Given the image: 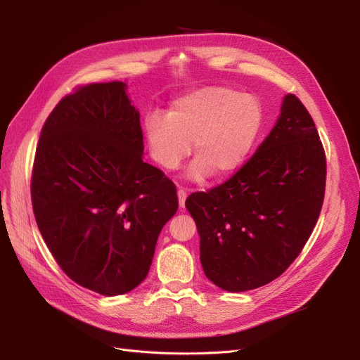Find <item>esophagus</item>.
I'll return each mask as SVG.
<instances>
[{"mask_svg": "<svg viewBox=\"0 0 360 360\" xmlns=\"http://www.w3.org/2000/svg\"><path fill=\"white\" fill-rule=\"evenodd\" d=\"M177 197H179V205H180V209H184V202H186V197H188L186 191H184V189H179V191H177Z\"/></svg>", "mask_w": 360, "mask_h": 360, "instance_id": "esophagus-1", "label": "esophagus"}]
</instances>
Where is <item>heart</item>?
Listing matches in <instances>:
<instances>
[{"instance_id": "b5f03b06", "label": "heart", "mask_w": 360, "mask_h": 360, "mask_svg": "<svg viewBox=\"0 0 360 360\" xmlns=\"http://www.w3.org/2000/svg\"><path fill=\"white\" fill-rule=\"evenodd\" d=\"M263 111L255 97L225 86H202L172 101L168 115L151 112L144 130L150 153L163 169L197 156L188 179H225L242 167L258 138Z\"/></svg>"}]
</instances>
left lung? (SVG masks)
Here are the masks:
<instances>
[{"label": "left lung", "instance_id": "obj_1", "mask_svg": "<svg viewBox=\"0 0 360 360\" xmlns=\"http://www.w3.org/2000/svg\"><path fill=\"white\" fill-rule=\"evenodd\" d=\"M326 158L307 108L284 96L276 124L234 176L186 200L205 276L242 292L281 276L302 252L321 212Z\"/></svg>", "mask_w": 360, "mask_h": 360}]
</instances>
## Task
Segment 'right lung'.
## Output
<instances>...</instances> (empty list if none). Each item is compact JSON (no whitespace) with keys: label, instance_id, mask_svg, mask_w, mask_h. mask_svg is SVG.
I'll return each instance as SVG.
<instances>
[{"label":"right lung","instance_id":"1","mask_svg":"<svg viewBox=\"0 0 360 360\" xmlns=\"http://www.w3.org/2000/svg\"><path fill=\"white\" fill-rule=\"evenodd\" d=\"M124 82L81 86L40 132L31 201L43 240L76 284L103 296L136 288L179 209L174 183L143 160L139 111Z\"/></svg>","mask_w":360,"mask_h":360}]
</instances>
